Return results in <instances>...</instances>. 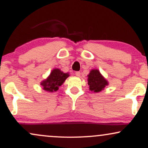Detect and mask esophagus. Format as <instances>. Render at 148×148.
I'll return each mask as SVG.
<instances>
[{
  "label": "esophagus",
  "instance_id": "obj_1",
  "mask_svg": "<svg viewBox=\"0 0 148 148\" xmlns=\"http://www.w3.org/2000/svg\"><path fill=\"white\" fill-rule=\"evenodd\" d=\"M75 75L76 76H81V72H75Z\"/></svg>",
  "mask_w": 148,
  "mask_h": 148
}]
</instances>
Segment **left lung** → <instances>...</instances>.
<instances>
[{
  "label": "left lung",
  "instance_id": "left-lung-1",
  "mask_svg": "<svg viewBox=\"0 0 148 148\" xmlns=\"http://www.w3.org/2000/svg\"><path fill=\"white\" fill-rule=\"evenodd\" d=\"M88 84L90 90L99 92L108 86V83L98 69H92L88 75Z\"/></svg>",
  "mask_w": 148,
  "mask_h": 148
}]
</instances>
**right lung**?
Instances as JSON below:
<instances>
[{
    "instance_id": "add662e5",
    "label": "right lung",
    "mask_w": 148,
    "mask_h": 148,
    "mask_svg": "<svg viewBox=\"0 0 148 148\" xmlns=\"http://www.w3.org/2000/svg\"><path fill=\"white\" fill-rule=\"evenodd\" d=\"M68 73L62 72L60 69H54L51 72L47 79L42 81L41 86L43 89L48 92H55L58 90L60 86L64 82L66 79L69 77Z\"/></svg>"
}]
</instances>
